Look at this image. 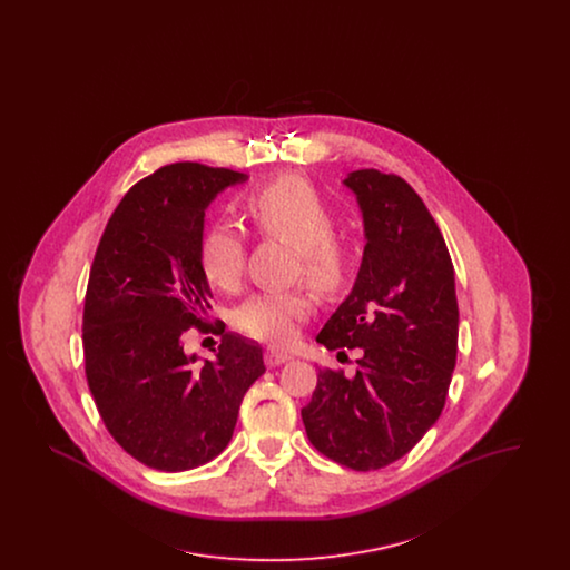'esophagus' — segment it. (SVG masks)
<instances>
[{
  "label": "esophagus",
  "instance_id": "34e87169",
  "mask_svg": "<svg viewBox=\"0 0 570 570\" xmlns=\"http://www.w3.org/2000/svg\"><path fill=\"white\" fill-rule=\"evenodd\" d=\"M293 356L288 353H282V351H277V348H269L267 353H265V363L269 365V367H277V365H284V363H288Z\"/></svg>",
  "mask_w": 570,
  "mask_h": 570
}]
</instances>
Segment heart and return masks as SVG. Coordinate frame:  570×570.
Returning a JSON list of instances; mask_svg holds the SVG:
<instances>
[{"label":"heart","mask_w":570,"mask_h":570,"mask_svg":"<svg viewBox=\"0 0 570 570\" xmlns=\"http://www.w3.org/2000/svg\"><path fill=\"white\" fill-rule=\"evenodd\" d=\"M245 214L258 233L297 245V273L303 272L316 291L340 288L348 267L346 249L333 237V214L309 181L295 175L279 177L249 194ZM245 254L244 233L219 222L200 245L203 272L217 288L235 291L244 277ZM309 314L307 293L267 291L245 298L235 309V326L254 340L286 344Z\"/></svg>","instance_id":"heart-1"}]
</instances>
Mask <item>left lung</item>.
<instances>
[{"mask_svg": "<svg viewBox=\"0 0 570 570\" xmlns=\"http://www.w3.org/2000/svg\"><path fill=\"white\" fill-rule=\"evenodd\" d=\"M363 217L365 247L351 295L318 342L361 348L356 374L321 370L301 410L309 442L351 470L402 460L432 430L458 358L455 272L421 196L397 175L354 170L342 181Z\"/></svg>", "mask_w": 570, "mask_h": 570, "instance_id": "8db88e82", "label": "left lung"}]
</instances>
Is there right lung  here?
Segmentation results:
<instances>
[{
	"instance_id": "add662e5",
	"label": "right lung",
	"mask_w": 570,
	"mask_h": 570,
	"mask_svg": "<svg viewBox=\"0 0 570 570\" xmlns=\"http://www.w3.org/2000/svg\"><path fill=\"white\" fill-rule=\"evenodd\" d=\"M244 181L228 168L163 166L121 198L96 249L82 312L87 384L115 442L154 470L217 458L265 374L263 348L237 333L222 335L212 361L184 351L186 331L212 309L205 212Z\"/></svg>"
}]
</instances>
